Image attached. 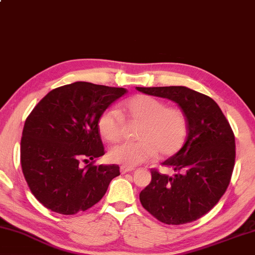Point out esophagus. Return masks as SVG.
Returning <instances> with one entry per match:
<instances>
[{
	"label": "esophagus",
	"instance_id": "obj_1",
	"mask_svg": "<svg viewBox=\"0 0 255 255\" xmlns=\"http://www.w3.org/2000/svg\"><path fill=\"white\" fill-rule=\"evenodd\" d=\"M121 172H122V173H128V172H132L133 170H134V168L133 167H128V166H121Z\"/></svg>",
	"mask_w": 255,
	"mask_h": 255
}]
</instances>
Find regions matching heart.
I'll use <instances>...</instances> for the list:
<instances>
[{"mask_svg":"<svg viewBox=\"0 0 255 255\" xmlns=\"http://www.w3.org/2000/svg\"><path fill=\"white\" fill-rule=\"evenodd\" d=\"M122 113L131 122L140 123L134 142H125L109 150V159L123 166L133 167L154 158L177 154L186 142L188 119L177 106H167L157 98L138 95L122 106ZM98 130L109 143L123 138L124 119L120 112L107 109L99 116Z\"/></svg>","mask_w":255,"mask_h":255,"instance_id":"b5f03b06","label":"heart"}]
</instances>
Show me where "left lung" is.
I'll return each mask as SVG.
<instances>
[{"mask_svg": "<svg viewBox=\"0 0 255 255\" xmlns=\"http://www.w3.org/2000/svg\"><path fill=\"white\" fill-rule=\"evenodd\" d=\"M146 95L167 98L188 119L183 147L163 165L173 175L151 168V181L140 202L152 217L166 225H183L202 218L226 193L236 157L235 135L218 104L186 87L136 88Z\"/></svg>", "mask_w": 255, "mask_h": 255, "instance_id": "1", "label": "left lung"}]
</instances>
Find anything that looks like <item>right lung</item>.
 Masks as SVG:
<instances>
[{
    "mask_svg": "<svg viewBox=\"0 0 255 255\" xmlns=\"http://www.w3.org/2000/svg\"><path fill=\"white\" fill-rule=\"evenodd\" d=\"M127 92L75 82L50 91L27 117L20 142L22 173L46 209L65 215L87 211L120 175L119 165L95 164L105 155L98 120Z\"/></svg>",
    "mask_w": 255,
    "mask_h": 255,
    "instance_id": "add662e5",
    "label": "right lung"
}]
</instances>
